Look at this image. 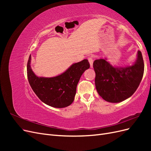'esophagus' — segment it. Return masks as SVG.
Wrapping results in <instances>:
<instances>
[{
	"mask_svg": "<svg viewBox=\"0 0 151 151\" xmlns=\"http://www.w3.org/2000/svg\"><path fill=\"white\" fill-rule=\"evenodd\" d=\"M88 60L90 63V67L91 68H93V58L92 57H89L88 58Z\"/></svg>",
	"mask_w": 151,
	"mask_h": 151,
	"instance_id": "obj_1",
	"label": "esophagus"
}]
</instances>
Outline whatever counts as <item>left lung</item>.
<instances>
[{"label":"left lung","instance_id":"obj_1","mask_svg":"<svg viewBox=\"0 0 151 151\" xmlns=\"http://www.w3.org/2000/svg\"><path fill=\"white\" fill-rule=\"evenodd\" d=\"M93 67L96 88L100 96L109 103H120L130 98L138 88L144 71L139 50L132 65L114 66L104 58L94 60Z\"/></svg>","mask_w":151,"mask_h":151}]
</instances>
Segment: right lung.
<instances>
[{
    "mask_svg": "<svg viewBox=\"0 0 151 151\" xmlns=\"http://www.w3.org/2000/svg\"><path fill=\"white\" fill-rule=\"evenodd\" d=\"M31 55L27 64L29 83L39 99L52 107L62 108L74 101L77 85L84 71L90 67L87 59L73 63L61 74L45 77L36 76L31 67Z\"/></svg>",
    "mask_w": 151,
    "mask_h": 151,
    "instance_id": "add662e5",
    "label": "right lung"
}]
</instances>
